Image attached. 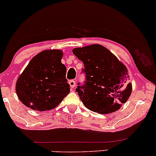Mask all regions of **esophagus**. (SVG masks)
<instances>
[{
	"label": "esophagus",
	"instance_id": "1",
	"mask_svg": "<svg viewBox=\"0 0 156 156\" xmlns=\"http://www.w3.org/2000/svg\"><path fill=\"white\" fill-rule=\"evenodd\" d=\"M69 86H70L71 88H74V87H76V81H75L74 80H69Z\"/></svg>",
	"mask_w": 156,
	"mask_h": 156
}]
</instances>
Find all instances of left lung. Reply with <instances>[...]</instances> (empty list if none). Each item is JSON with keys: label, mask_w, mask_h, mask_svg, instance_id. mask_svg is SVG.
<instances>
[{"label": "left lung", "mask_w": 156, "mask_h": 156, "mask_svg": "<svg viewBox=\"0 0 156 156\" xmlns=\"http://www.w3.org/2000/svg\"><path fill=\"white\" fill-rule=\"evenodd\" d=\"M73 53L83 63L85 84L76 91L89 110L109 114L120 108L132 92L128 69L107 48L98 44L76 48Z\"/></svg>", "instance_id": "obj_1"}]
</instances>
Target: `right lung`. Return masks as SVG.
<instances>
[{
  "mask_svg": "<svg viewBox=\"0 0 156 156\" xmlns=\"http://www.w3.org/2000/svg\"><path fill=\"white\" fill-rule=\"evenodd\" d=\"M62 57V51L45 50L30 61L15 87L19 100L26 106L39 112L51 110L69 94Z\"/></svg>",
  "mask_w": 156,
  "mask_h": 156,
  "instance_id": "obj_1",
  "label": "right lung"
}]
</instances>
